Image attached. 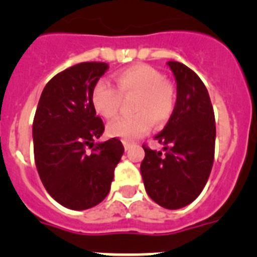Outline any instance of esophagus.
Masks as SVG:
<instances>
[{"instance_id":"1","label":"esophagus","mask_w":257,"mask_h":257,"mask_svg":"<svg viewBox=\"0 0 257 257\" xmlns=\"http://www.w3.org/2000/svg\"><path fill=\"white\" fill-rule=\"evenodd\" d=\"M131 145H133V143L123 140V147H124V149H126V151H128V149L131 148Z\"/></svg>"}]
</instances>
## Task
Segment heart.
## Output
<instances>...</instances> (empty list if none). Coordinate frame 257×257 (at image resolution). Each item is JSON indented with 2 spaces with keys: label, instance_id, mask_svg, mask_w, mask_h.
I'll use <instances>...</instances> for the list:
<instances>
[{
  "label": "heart",
  "instance_id": "heart-1",
  "mask_svg": "<svg viewBox=\"0 0 257 257\" xmlns=\"http://www.w3.org/2000/svg\"><path fill=\"white\" fill-rule=\"evenodd\" d=\"M117 90L109 81H96L91 90V105L95 112L105 119L115 115L122 97H134L133 117L117 118L106 130L113 138L130 142L148 133L152 123H165L172 114L175 91L166 82L162 73L147 64H138L114 74Z\"/></svg>",
  "mask_w": 257,
  "mask_h": 257
}]
</instances>
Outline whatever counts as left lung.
Masks as SVG:
<instances>
[{
    "label": "left lung",
    "instance_id": "obj_1",
    "mask_svg": "<svg viewBox=\"0 0 257 257\" xmlns=\"http://www.w3.org/2000/svg\"><path fill=\"white\" fill-rule=\"evenodd\" d=\"M176 82V103L162 133L154 138L162 151L144 148L140 165L144 187L156 203L178 210L205 188L215 154L216 126L207 88L179 61H169Z\"/></svg>",
    "mask_w": 257,
    "mask_h": 257
}]
</instances>
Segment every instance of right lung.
I'll return each mask as SVG.
<instances>
[{"label": "right lung", "instance_id": "obj_1", "mask_svg": "<svg viewBox=\"0 0 257 257\" xmlns=\"http://www.w3.org/2000/svg\"><path fill=\"white\" fill-rule=\"evenodd\" d=\"M106 63H81L45 86L33 119L40 179L50 196L70 210H87L108 196L124 148L115 138L95 143L104 124L91 105V90Z\"/></svg>", "mask_w": 257, "mask_h": 257}]
</instances>
